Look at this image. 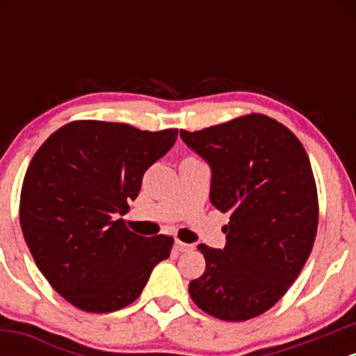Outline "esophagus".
I'll list each match as a JSON object with an SVG mask.
<instances>
[{"label":"esophagus","mask_w":356,"mask_h":356,"mask_svg":"<svg viewBox=\"0 0 356 356\" xmlns=\"http://www.w3.org/2000/svg\"><path fill=\"white\" fill-rule=\"evenodd\" d=\"M174 248H175V251H179V252H187V251H191V249H192L191 244L181 243V241H175Z\"/></svg>","instance_id":"esophagus-1"}]
</instances>
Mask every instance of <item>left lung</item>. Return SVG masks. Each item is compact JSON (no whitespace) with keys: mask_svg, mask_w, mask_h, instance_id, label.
<instances>
[{"mask_svg":"<svg viewBox=\"0 0 356 356\" xmlns=\"http://www.w3.org/2000/svg\"><path fill=\"white\" fill-rule=\"evenodd\" d=\"M181 138L211 169V204L229 212L224 249L199 244L206 271L192 301L211 316L244 321L268 312L303 269L318 227V195L305 147L261 113Z\"/></svg>","mask_w":356,"mask_h":356,"instance_id":"8db88e82","label":"left lung"}]
</instances>
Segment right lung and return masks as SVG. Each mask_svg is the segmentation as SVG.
Here are the masks:
<instances>
[{
    "mask_svg": "<svg viewBox=\"0 0 356 356\" xmlns=\"http://www.w3.org/2000/svg\"><path fill=\"white\" fill-rule=\"evenodd\" d=\"M177 130L80 120L61 127L31 159L19 201L22 231L36 266L60 296L90 313L136 301L170 254V236L125 227L142 177L172 149Z\"/></svg>",
    "mask_w": 356,
    "mask_h": 356,
    "instance_id": "add662e5",
    "label": "right lung"
}]
</instances>
